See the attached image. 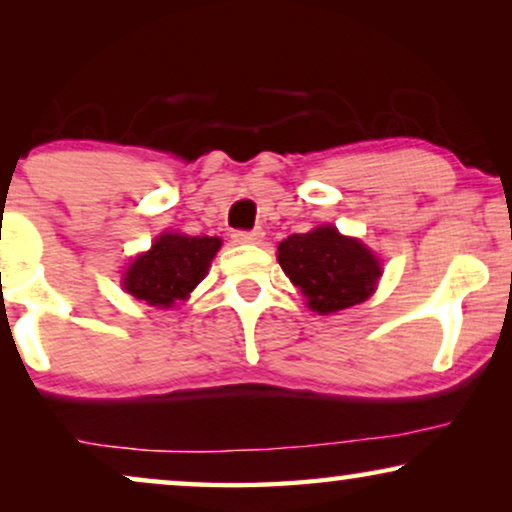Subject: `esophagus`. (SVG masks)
<instances>
[{
  "label": "esophagus",
  "instance_id": "1",
  "mask_svg": "<svg viewBox=\"0 0 512 512\" xmlns=\"http://www.w3.org/2000/svg\"><path fill=\"white\" fill-rule=\"evenodd\" d=\"M233 240L237 244H258V242L263 240V230L261 228H256V230H235Z\"/></svg>",
  "mask_w": 512,
  "mask_h": 512
}]
</instances>
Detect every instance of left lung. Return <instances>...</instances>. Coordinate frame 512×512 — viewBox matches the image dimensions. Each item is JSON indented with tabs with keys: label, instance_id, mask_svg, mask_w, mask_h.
I'll list each match as a JSON object with an SVG mask.
<instances>
[{
	"label": "left lung",
	"instance_id": "obj_1",
	"mask_svg": "<svg viewBox=\"0 0 512 512\" xmlns=\"http://www.w3.org/2000/svg\"><path fill=\"white\" fill-rule=\"evenodd\" d=\"M277 251L282 270L319 314L363 303L382 275L373 251L333 226L286 237Z\"/></svg>",
	"mask_w": 512,
	"mask_h": 512
}]
</instances>
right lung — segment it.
Segmentation results:
<instances>
[{
    "label": "right lung",
    "instance_id": "obj_1",
    "mask_svg": "<svg viewBox=\"0 0 512 512\" xmlns=\"http://www.w3.org/2000/svg\"><path fill=\"white\" fill-rule=\"evenodd\" d=\"M219 247V237L160 235L125 272V291L149 305L172 307L205 279Z\"/></svg>",
    "mask_w": 512,
    "mask_h": 512
}]
</instances>
